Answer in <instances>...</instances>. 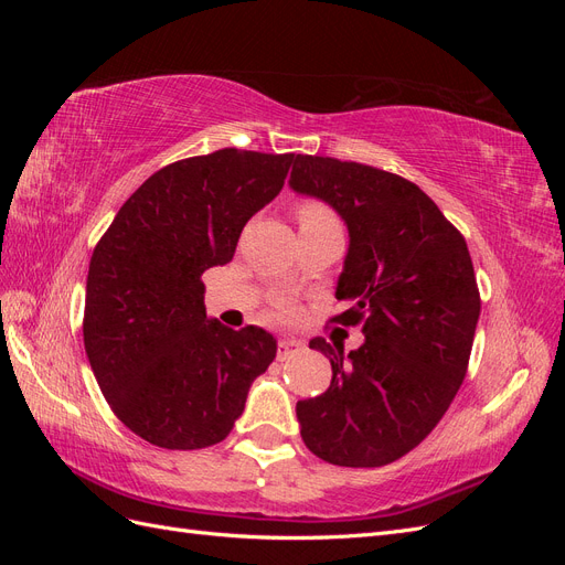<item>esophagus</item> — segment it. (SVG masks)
I'll return each mask as SVG.
<instances>
[{
    "label": "esophagus",
    "mask_w": 565,
    "mask_h": 565,
    "mask_svg": "<svg viewBox=\"0 0 565 565\" xmlns=\"http://www.w3.org/2000/svg\"><path fill=\"white\" fill-rule=\"evenodd\" d=\"M303 349V341H299V339H280L278 341V358H287L289 353H297V351H301Z\"/></svg>",
    "instance_id": "1"
}]
</instances>
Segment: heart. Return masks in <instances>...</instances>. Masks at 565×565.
I'll list each match as a JSON object with an SVG mask.
<instances>
[{
	"label": "heart",
	"instance_id": "b5f03b06",
	"mask_svg": "<svg viewBox=\"0 0 565 565\" xmlns=\"http://www.w3.org/2000/svg\"><path fill=\"white\" fill-rule=\"evenodd\" d=\"M297 218H299V228L301 226H313V224H324V221H334L332 212L324 207V204H320V202H301L299 207H297ZM282 316L292 318L295 311L289 309V306H285Z\"/></svg>",
	"mask_w": 565,
	"mask_h": 565
}]
</instances>
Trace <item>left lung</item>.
<instances>
[{
  "instance_id": "1",
  "label": "left lung",
  "mask_w": 565,
  "mask_h": 565,
  "mask_svg": "<svg viewBox=\"0 0 565 565\" xmlns=\"http://www.w3.org/2000/svg\"><path fill=\"white\" fill-rule=\"evenodd\" d=\"M289 185L344 218L337 299L351 309L332 320L365 334L351 353L311 339L332 382L297 403L301 438L330 465H391L434 431L465 382L481 313L467 243L419 185L377 167L297 156Z\"/></svg>"
}]
</instances>
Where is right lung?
<instances>
[{"mask_svg":"<svg viewBox=\"0 0 565 565\" xmlns=\"http://www.w3.org/2000/svg\"><path fill=\"white\" fill-rule=\"evenodd\" d=\"M292 160L224 148L167 164L119 207L92 254L84 349L117 419L152 446H216L276 358L266 330L207 318L202 273L233 259Z\"/></svg>","mask_w":565,"mask_h":565,"instance_id":"1","label":"right lung"}]
</instances>
